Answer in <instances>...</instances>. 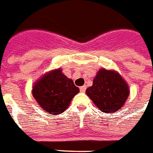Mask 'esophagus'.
Returning a JSON list of instances; mask_svg holds the SVG:
<instances>
[{"mask_svg": "<svg viewBox=\"0 0 153 153\" xmlns=\"http://www.w3.org/2000/svg\"><path fill=\"white\" fill-rule=\"evenodd\" d=\"M80 90H81V93H85L86 90V85H83V86H81V88H80Z\"/></svg>", "mask_w": 153, "mask_h": 153, "instance_id": "obj_1", "label": "esophagus"}]
</instances>
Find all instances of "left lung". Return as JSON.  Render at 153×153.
<instances>
[{
  "instance_id": "1",
  "label": "left lung",
  "mask_w": 153,
  "mask_h": 153,
  "mask_svg": "<svg viewBox=\"0 0 153 153\" xmlns=\"http://www.w3.org/2000/svg\"><path fill=\"white\" fill-rule=\"evenodd\" d=\"M128 85L119 72L102 68L86 94L104 113H114L123 107L129 96Z\"/></svg>"
}]
</instances>
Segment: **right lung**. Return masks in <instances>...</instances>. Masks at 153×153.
I'll use <instances>...</instances> for the list:
<instances>
[{
	"instance_id": "right-lung-1",
	"label": "right lung",
	"mask_w": 153,
	"mask_h": 153,
	"mask_svg": "<svg viewBox=\"0 0 153 153\" xmlns=\"http://www.w3.org/2000/svg\"><path fill=\"white\" fill-rule=\"evenodd\" d=\"M80 89L61 68L46 73L34 83L32 94L38 104L51 114H59L68 107Z\"/></svg>"
}]
</instances>
